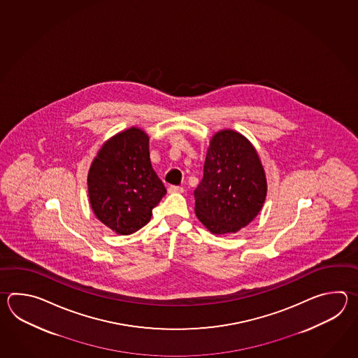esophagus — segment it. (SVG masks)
<instances>
[{
  "label": "esophagus",
  "instance_id": "34e87169",
  "mask_svg": "<svg viewBox=\"0 0 358 358\" xmlns=\"http://www.w3.org/2000/svg\"><path fill=\"white\" fill-rule=\"evenodd\" d=\"M168 190L169 193H182L184 192L182 187H179V185H170Z\"/></svg>",
  "mask_w": 358,
  "mask_h": 358
}]
</instances>
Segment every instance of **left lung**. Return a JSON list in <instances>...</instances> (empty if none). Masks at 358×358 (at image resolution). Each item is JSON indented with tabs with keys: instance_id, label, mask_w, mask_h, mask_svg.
<instances>
[{
	"instance_id": "8db88e82",
	"label": "left lung",
	"mask_w": 358,
	"mask_h": 358,
	"mask_svg": "<svg viewBox=\"0 0 358 358\" xmlns=\"http://www.w3.org/2000/svg\"><path fill=\"white\" fill-rule=\"evenodd\" d=\"M266 178L259 155L233 130L213 136L203 179L194 190L196 215L213 234H230L251 222L266 197Z\"/></svg>"
}]
</instances>
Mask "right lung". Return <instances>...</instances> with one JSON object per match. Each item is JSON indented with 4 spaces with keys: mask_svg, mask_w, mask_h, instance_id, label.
<instances>
[{
    "mask_svg": "<svg viewBox=\"0 0 358 358\" xmlns=\"http://www.w3.org/2000/svg\"><path fill=\"white\" fill-rule=\"evenodd\" d=\"M88 193L97 219L117 234L136 233L151 220L166 189L151 165L143 130L130 128L102 145L90 169Z\"/></svg>",
    "mask_w": 358,
    "mask_h": 358,
    "instance_id": "right-lung-1",
    "label": "right lung"
}]
</instances>
